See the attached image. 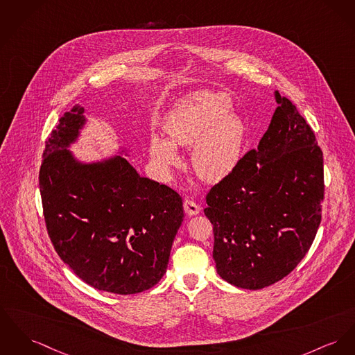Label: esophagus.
<instances>
[{
    "label": "esophagus",
    "instance_id": "34e87169",
    "mask_svg": "<svg viewBox=\"0 0 355 355\" xmlns=\"http://www.w3.org/2000/svg\"><path fill=\"white\" fill-rule=\"evenodd\" d=\"M200 206H198L195 202H192V200H186L184 202V211L187 215H196V214L200 213Z\"/></svg>",
    "mask_w": 355,
    "mask_h": 355
}]
</instances>
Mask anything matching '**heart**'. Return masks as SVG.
<instances>
[{
	"instance_id": "1",
	"label": "heart",
	"mask_w": 355,
	"mask_h": 355,
	"mask_svg": "<svg viewBox=\"0 0 355 355\" xmlns=\"http://www.w3.org/2000/svg\"><path fill=\"white\" fill-rule=\"evenodd\" d=\"M225 93L199 92L175 105L164 122L166 139L153 135L149 156L162 172H169L180 159L176 148H191L195 173L210 183L227 178L239 162L245 142V123L232 110Z\"/></svg>"
}]
</instances>
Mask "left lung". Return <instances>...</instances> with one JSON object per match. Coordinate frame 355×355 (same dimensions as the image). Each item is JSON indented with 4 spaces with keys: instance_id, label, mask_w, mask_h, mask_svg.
I'll return each instance as SVG.
<instances>
[{
    "instance_id": "left-lung-1",
    "label": "left lung",
    "mask_w": 355,
    "mask_h": 355,
    "mask_svg": "<svg viewBox=\"0 0 355 355\" xmlns=\"http://www.w3.org/2000/svg\"><path fill=\"white\" fill-rule=\"evenodd\" d=\"M277 107L257 150L206 196L218 275L243 289L282 280L307 254L322 219L323 153L295 105Z\"/></svg>"
}]
</instances>
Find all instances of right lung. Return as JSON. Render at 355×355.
<instances>
[{"label":"right lung","mask_w":355,"mask_h":355,"mask_svg":"<svg viewBox=\"0 0 355 355\" xmlns=\"http://www.w3.org/2000/svg\"><path fill=\"white\" fill-rule=\"evenodd\" d=\"M85 113L79 105L66 112L43 153L39 186L48 234L85 283L117 295L139 293L166 273L183 202L166 184L140 176L125 146L99 160L79 159L70 148L89 122Z\"/></svg>","instance_id":"right-lung-1"}]
</instances>
